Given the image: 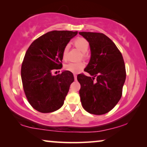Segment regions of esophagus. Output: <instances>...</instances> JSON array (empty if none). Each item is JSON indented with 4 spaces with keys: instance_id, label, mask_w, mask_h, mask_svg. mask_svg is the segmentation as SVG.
<instances>
[{
    "instance_id": "34e87169",
    "label": "esophagus",
    "mask_w": 147,
    "mask_h": 147,
    "mask_svg": "<svg viewBox=\"0 0 147 147\" xmlns=\"http://www.w3.org/2000/svg\"><path fill=\"white\" fill-rule=\"evenodd\" d=\"M74 78H75V80L76 81L77 80V75L76 74H74Z\"/></svg>"
}]
</instances>
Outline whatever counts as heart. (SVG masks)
I'll list each match as a JSON object with an SVG mask.
<instances>
[{
	"mask_svg": "<svg viewBox=\"0 0 147 147\" xmlns=\"http://www.w3.org/2000/svg\"><path fill=\"white\" fill-rule=\"evenodd\" d=\"M73 44L76 48L79 49L83 52V57L84 58H87L88 54L87 52L89 47V42L85 38H76L73 42ZM68 46H66L63 48L62 52V58L64 61L68 60ZM85 66V64L84 62H70L65 65L64 68L68 71L71 72L72 73H78L83 70Z\"/></svg>",
	"mask_w": 147,
	"mask_h": 147,
	"instance_id": "heart-1",
	"label": "heart"
}]
</instances>
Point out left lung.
<instances>
[{
    "label": "left lung",
    "instance_id": "8db88e82",
    "mask_svg": "<svg viewBox=\"0 0 147 147\" xmlns=\"http://www.w3.org/2000/svg\"><path fill=\"white\" fill-rule=\"evenodd\" d=\"M89 43L91 56L83 73L77 75L82 106L87 112L105 114L118 103L126 80V67L120 51L105 34L79 32Z\"/></svg>",
    "mask_w": 147,
    "mask_h": 147
}]
</instances>
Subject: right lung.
I'll list each match as a JSON object with an SVG mask.
<instances>
[{
	"mask_svg": "<svg viewBox=\"0 0 147 147\" xmlns=\"http://www.w3.org/2000/svg\"><path fill=\"white\" fill-rule=\"evenodd\" d=\"M78 31H52L39 37L27 49L21 65L23 87L28 102L41 113L58 110L74 81L71 72L52 75L62 67V52Z\"/></svg>",
	"mask_w": 147,
	"mask_h": 147,
	"instance_id": "obj_1",
	"label": "right lung"
}]
</instances>
